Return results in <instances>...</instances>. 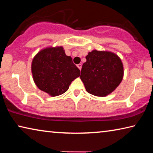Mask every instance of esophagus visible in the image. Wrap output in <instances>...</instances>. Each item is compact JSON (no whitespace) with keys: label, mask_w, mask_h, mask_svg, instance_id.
Here are the masks:
<instances>
[{"label":"esophagus","mask_w":153,"mask_h":153,"mask_svg":"<svg viewBox=\"0 0 153 153\" xmlns=\"http://www.w3.org/2000/svg\"><path fill=\"white\" fill-rule=\"evenodd\" d=\"M77 67H78V68L80 69V70H81V69H82V64H78V65H77Z\"/></svg>","instance_id":"obj_1"}]
</instances>
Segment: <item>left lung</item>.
<instances>
[{
	"label": "left lung",
	"mask_w": 153,
	"mask_h": 153,
	"mask_svg": "<svg viewBox=\"0 0 153 153\" xmlns=\"http://www.w3.org/2000/svg\"><path fill=\"white\" fill-rule=\"evenodd\" d=\"M80 79L86 91L97 97H106L122 81L123 66L121 59L109 51L94 50L86 56Z\"/></svg>",
	"instance_id": "left-lung-1"
}]
</instances>
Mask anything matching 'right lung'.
Returning a JSON list of instances; mask_svg holds the SVG:
<instances>
[{"mask_svg":"<svg viewBox=\"0 0 153 153\" xmlns=\"http://www.w3.org/2000/svg\"><path fill=\"white\" fill-rule=\"evenodd\" d=\"M33 81L40 90L56 97L69 89L80 75L79 69L62 46L47 47L36 54L32 62Z\"/></svg>","mask_w":153,"mask_h":153,"instance_id":"1","label":"right lung"}]
</instances>
